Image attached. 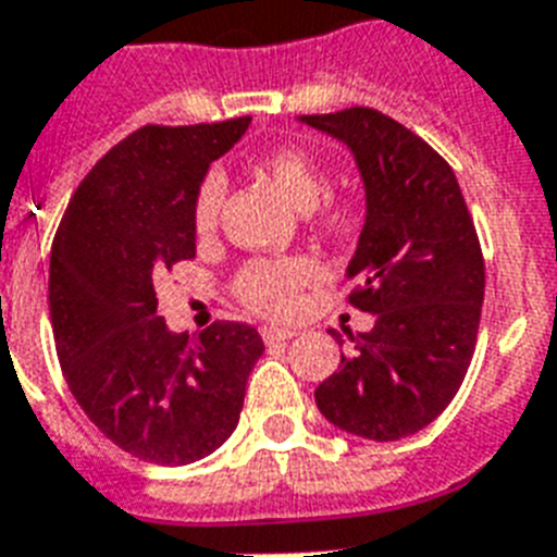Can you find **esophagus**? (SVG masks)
Instances as JSON below:
<instances>
[{"mask_svg": "<svg viewBox=\"0 0 557 557\" xmlns=\"http://www.w3.org/2000/svg\"><path fill=\"white\" fill-rule=\"evenodd\" d=\"M260 334H263L265 346H274V343L292 341L297 332H292V329H277V325H263V329H260Z\"/></svg>", "mask_w": 557, "mask_h": 557, "instance_id": "esophagus-1", "label": "esophagus"}]
</instances>
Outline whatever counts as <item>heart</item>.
<instances>
[{
  "label": "heart",
  "mask_w": 557,
  "mask_h": 557,
  "mask_svg": "<svg viewBox=\"0 0 557 557\" xmlns=\"http://www.w3.org/2000/svg\"><path fill=\"white\" fill-rule=\"evenodd\" d=\"M257 171L286 197L292 206L311 208L320 223L334 225L343 216V206L332 197L320 200L325 188V176L320 162L309 151L294 146L265 151L257 160ZM223 202V180L220 174H206L194 191L191 225L194 232L206 237L214 232L216 216ZM314 277V263L306 257H288V260H251L239 269L234 280V292L248 309L257 314H286L292 311L294 297Z\"/></svg>",
  "instance_id": "1"
}]
</instances>
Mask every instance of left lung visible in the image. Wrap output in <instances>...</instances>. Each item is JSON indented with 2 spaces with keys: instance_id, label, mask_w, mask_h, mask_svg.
Masks as SVG:
<instances>
[{
  "instance_id": "8db88e82",
  "label": "left lung",
  "mask_w": 557,
  "mask_h": 557,
  "mask_svg": "<svg viewBox=\"0 0 557 557\" xmlns=\"http://www.w3.org/2000/svg\"><path fill=\"white\" fill-rule=\"evenodd\" d=\"M300 120L346 143L363 176L346 277L351 306L374 314L314 400L349 435L400 441L451 404L472 363L486 286L478 232L449 162L406 125L374 108Z\"/></svg>"
}]
</instances>
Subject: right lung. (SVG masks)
I'll return each instance as SVG.
<instances>
[{
    "mask_svg": "<svg viewBox=\"0 0 557 557\" xmlns=\"http://www.w3.org/2000/svg\"><path fill=\"white\" fill-rule=\"evenodd\" d=\"M248 122L134 131L88 171L53 237L48 302L67 388L146 463L185 467L220 449L265 349L255 325L234 320L194 341L169 332L153 292L162 269L197 255L194 191Z\"/></svg>",
    "mask_w": 557,
    "mask_h": 557,
    "instance_id": "obj_1",
    "label": "right lung"
}]
</instances>
